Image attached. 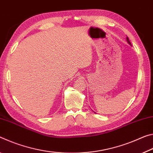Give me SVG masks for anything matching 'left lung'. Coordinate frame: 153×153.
<instances>
[{"mask_svg": "<svg viewBox=\"0 0 153 153\" xmlns=\"http://www.w3.org/2000/svg\"><path fill=\"white\" fill-rule=\"evenodd\" d=\"M126 39H127V42H128V43L130 45H131V42H130V41H129V38H128V37H127V38H126Z\"/></svg>", "mask_w": 153, "mask_h": 153, "instance_id": "8db88e82", "label": "left lung"}]
</instances>
